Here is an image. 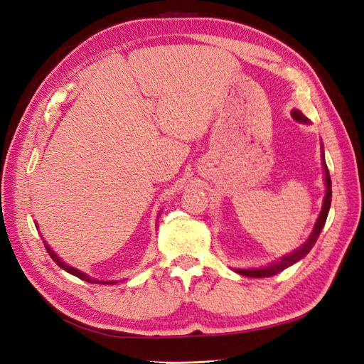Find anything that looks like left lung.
Wrapping results in <instances>:
<instances>
[{"label":"left lung","instance_id":"left-lung-1","mask_svg":"<svg viewBox=\"0 0 364 364\" xmlns=\"http://www.w3.org/2000/svg\"><path fill=\"white\" fill-rule=\"evenodd\" d=\"M293 118L299 123H309V119H306L301 112L299 110H293ZM322 165H324V171H326V198H324V204H322V210L319 213V218L316 224H314V229L311 232L310 238L305 241V243L299 247L297 250H294L293 254H289L287 257L282 258V260L272 263L271 266H266V268H260V269H237L238 274L241 276H247V277H271V276H276L277 272L287 269L288 266L294 264L296 262L301 260L306 254L310 252L311 247L316 243V240L319 238L322 228H324L326 220H327V215H328V208H330V203H332V181H330V174H328V168L326 165V160H324V154H322Z\"/></svg>","mask_w":364,"mask_h":364}]
</instances>
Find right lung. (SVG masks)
<instances>
[{"mask_svg":"<svg viewBox=\"0 0 364 364\" xmlns=\"http://www.w3.org/2000/svg\"><path fill=\"white\" fill-rule=\"evenodd\" d=\"M45 247H46V250H48V254H50L51 255V258H53V260L55 262V263H58V266H60V268L62 269H65L67 272H70V274H73V276H76V277H79L80 280H85V282H88V284H102V285H112V284H115V282H104V280H95V279H92V277H88L87 276V274H84V272H80V271H77L76 268H73V266H68V264H65V263H63L62 260H60V258L58 257V255H55L54 252H53V250H51V247L50 246H48V245H45Z\"/></svg>","mask_w":364,"mask_h":364,"instance_id":"obj_1","label":"right lung"}]
</instances>
